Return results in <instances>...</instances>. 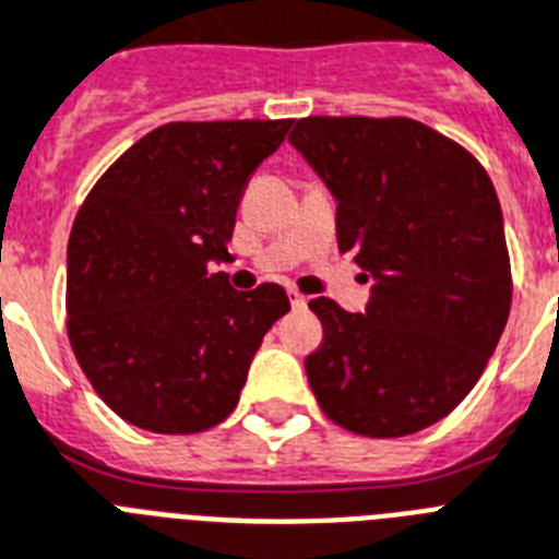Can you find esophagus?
<instances>
[{
	"instance_id": "obj_1",
	"label": "esophagus",
	"mask_w": 559,
	"mask_h": 559,
	"mask_svg": "<svg viewBox=\"0 0 559 559\" xmlns=\"http://www.w3.org/2000/svg\"><path fill=\"white\" fill-rule=\"evenodd\" d=\"M288 297H292V306H294V308H306L308 297H302L300 292H294V288H292V292H288Z\"/></svg>"
}]
</instances>
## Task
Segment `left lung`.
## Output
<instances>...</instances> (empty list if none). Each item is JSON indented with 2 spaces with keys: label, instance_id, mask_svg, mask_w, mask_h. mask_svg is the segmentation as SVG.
<instances>
[{
  "label": "left lung",
  "instance_id": "obj_1",
  "mask_svg": "<svg viewBox=\"0 0 559 559\" xmlns=\"http://www.w3.org/2000/svg\"><path fill=\"white\" fill-rule=\"evenodd\" d=\"M292 146L337 202V245L372 292L364 314L311 300L317 404L357 436L441 421L485 372L511 311L497 190L467 150L409 118H302Z\"/></svg>",
  "mask_w": 559,
  "mask_h": 559
}]
</instances>
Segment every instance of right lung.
<instances>
[{"instance_id": "right-lung-1", "label": "right lung", "mask_w": 559, "mask_h": 559, "mask_svg": "<svg viewBox=\"0 0 559 559\" xmlns=\"http://www.w3.org/2000/svg\"><path fill=\"white\" fill-rule=\"evenodd\" d=\"M292 120L167 123L100 176L69 236V341L111 413L187 436L239 404L262 337L292 308L276 283L236 292V207Z\"/></svg>"}]
</instances>
